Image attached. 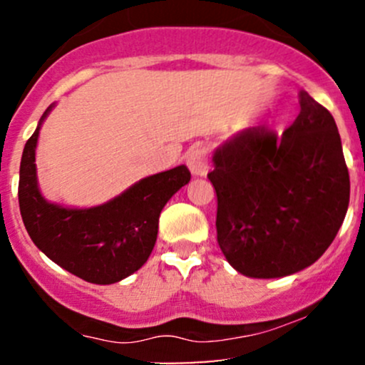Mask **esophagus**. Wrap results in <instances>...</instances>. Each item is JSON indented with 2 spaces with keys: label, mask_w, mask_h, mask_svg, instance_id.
Returning a JSON list of instances; mask_svg holds the SVG:
<instances>
[{
  "label": "esophagus",
  "mask_w": 365,
  "mask_h": 365,
  "mask_svg": "<svg viewBox=\"0 0 365 365\" xmlns=\"http://www.w3.org/2000/svg\"><path fill=\"white\" fill-rule=\"evenodd\" d=\"M187 166L194 177H204L207 175V150L204 148L190 149L187 153Z\"/></svg>",
  "instance_id": "1"
}]
</instances>
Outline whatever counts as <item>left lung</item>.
Segmentation results:
<instances>
[{"instance_id": "left-lung-1", "label": "left lung", "mask_w": 365, "mask_h": 365, "mask_svg": "<svg viewBox=\"0 0 365 365\" xmlns=\"http://www.w3.org/2000/svg\"><path fill=\"white\" fill-rule=\"evenodd\" d=\"M217 244L249 278H282L314 264L345 220L350 177L331 113L300 92L282 135L244 128L212 154Z\"/></svg>"}]
</instances>
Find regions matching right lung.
I'll return each mask as SVG.
<instances>
[{
    "label": "right lung",
    "instance_id": "right-lung-1",
    "mask_svg": "<svg viewBox=\"0 0 365 365\" xmlns=\"http://www.w3.org/2000/svg\"><path fill=\"white\" fill-rule=\"evenodd\" d=\"M44 111L20 163V215L37 249L78 278L96 284L121 282L144 266L158 238L159 215L190 182L185 165L150 175L94 207H65L41 194L36 148Z\"/></svg>",
    "mask_w": 365,
    "mask_h": 365
}]
</instances>
